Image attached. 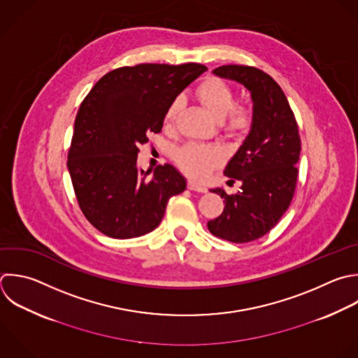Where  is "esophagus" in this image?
Returning a JSON list of instances; mask_svg holds the SVG:
<instances>
[{
  "label": "esophagus",
  "instance_id": "obj_1",
  "mask_svg": "<svg viewBox=\"0 0 358 358\" xmlns=\"http://www.w3.org/2000/svg\"><path fill=\"white\" fill-rule=\"evenodd\" d=\"M187 189H189V190H193V192H199V193H206V192H207L206 186L199 185V183H196V182H193V180L187 182Z\"/></svg>",
  "mask_w": 358,
  "mask_h": 358
}]
</instances>
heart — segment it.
<instances>
[{"instance_id":"1","label":"heart","mask_w":358,"mask_h":358,"mask_svg":"<svg viewBox=\"0 0 358 358\" xmlns=\"http://www.w3.org/2000/svg\"><path fill=\"white\" fill-rule=\"evenodd\" d=\"M196 95L210 113L220 120L221 130L227 136L241 138L250 131L255 120L253 109L246 103H235V91L228 83L218 77H208L199 84ZM183 103L182 96L169 102L164 115L165 126L171 127L176 123ZM173 161L190 178L204 180L221 164L222 152L214 145L189 143L173 151Z\"/></svg>"}]
</instances>
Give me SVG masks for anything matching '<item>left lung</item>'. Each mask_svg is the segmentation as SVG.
I'll return each instance as SVG.
<instances>
[{"label":"left lung","instance_id":"1","mask_svg":"<svg viewBox=\"0 0 358 358\" xmlns=\"http://www.w3.org/2000/svg\"><path fill=\"white\" fill-rule=\"evenodd\" d=\"M214 74L250 91L255 120L224 171L229 182H242L241 192L229 196L222 189L211 190L224 199L225 207L207 228L221 239L246 243L274 228L289 207L298 182L301 138L288 101L268 74L241 64L221 66Z\"/></svg>","mask_w":358,"mask_h":358}]
</instances>
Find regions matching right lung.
<instances>
[{
  "mask_svg": "<svg viewBox=\"0 0 358 358\" xmlns=\"http://www.w3.org/2000/svg\"><path fill=\"white\" fill-rule=\"evenodd\" d=\"M206 70L197 63L120 67L83 101L67 166L83 214L106 236L129 239L154 231L168 200L186 189L172 165H158L148 176L137 155L148 134L162 130L169 102Z\"/></svg>",
  "mask_w": 358,
  "mask_h": 358,
  "instance_id": "obj_1",
  "label": "right lung"
}]
</instances>
